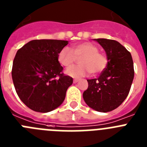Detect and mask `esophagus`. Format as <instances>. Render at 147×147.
I'll list each match as a JSON object with an SVG mask.
<instances>
[{
    "label": "esophagus",
    "mask_w": 147,
    "mask_h": 147,
    "mask_svg": "<svg viewBox=\"0 0 147 147\" xmlns=\"http://www.w3.org/2000/svg\"><path fill=\"white\" fill-rule=\"evenodd\" d=\"M79 81H80V80H78V79H74V83H77Z\"/></svg>",
    "instance_id": "1"
}]
</instances>
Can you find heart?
I'll return each mask as SVG.
<instances>
[{
  "instance_id": "heart-1",
  "label": "heart",
  "mask_w": 147,
  "mask_h": 147,
  "mask_svg": "<svg viewBox=\"0 0 147 147\" xmlns=\"http://www.w3.org/2000/svg\"><path fill=\"white\" fill-rule=\"evenodd\" d=\"M80 65L66 70V74L74 78H80L91 73L97 75L105 71L108 59L106 55L98 51V48L91 42H82L74 45L71 49L65 47L58 54V60L62 66L70 67L76 62Z\"/></svg>"
}]
</instances>
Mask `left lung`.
<instances>
[{
	"instance_id": "1",
	"label": "left lung",
	"mask_w": 147,
	"mask_h": 147,
	"mask_svg": "<svg viewBox=\"0 0 147 147\" xmlns=\"http://www.w3.org/2000/svg\"><path fill=\"white\" fill-rule=\"evenodd\" d=\"M94 40L105 49L108 62L99 77L88 80L83 98L93 110L110 112L120 106L129 94L134 78L133 61L129 51L117 41Z\"/></svg>"
}]
</instances>
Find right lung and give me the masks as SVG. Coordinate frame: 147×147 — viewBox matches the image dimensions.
I'll use <instances>...</instances> for the list:
<instances>
[{
    "instance_id": "right-lung-1",
    "label": "right lung",
    "mask_w": 147,
    "mask_h": 147,
    "mask_svg": "<svg viewBox=\"0 0 147 147\" xmlns=\"http://www.w3.org/2000/svg\"><path fill=\"white\" fill-rule=\"evenodd\" d=\"M68 41L34 40L17 51L11 76L15 90L31 110L48 113L65 98L73 78L62 73L58 54Z\"/></svg>"
}]
</instances>
